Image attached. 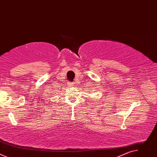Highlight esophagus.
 <instances>
[{
	"mask_svg": "<svg viewBox=\"0 0 157 157\" xmlns=\"http://www.w3.org/2000/svg\"><path fill=\"white\" fill-rule=\"evenodd\" d=\"M68 85H70V86H74V83L72 82H69Z\"/></svg>",
	"mask_w": 157,
	"mask_h": 157,
	"instance_id": "1",
	"label": "esophagus"
}]
</instances>
